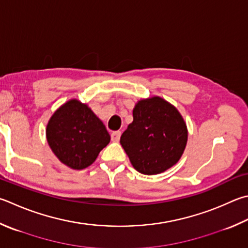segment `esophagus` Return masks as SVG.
<instances>
[{
	"instance_id": "obj_1",
	"label": "esophagus",
	"mask_w": 248,
	"mask_h": 248,
	"mask_svg": "<svg viewBox=\"0 0 248 248\" xmlns=\"http://www.w3.org/2000/svg\"><path fill=\"white\" fill-rule=\"evenodd\" d=\"M110 137H111V141H112V142H118L119 140H120V137H121V132H120V131H114V132H111Z\"/></svg>"
}]
</instances>
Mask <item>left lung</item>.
I'll use <instances>...</instances> for the list:
<instances>
[{
    "label": "left lung",
    "mask_w": 248,
    "mask_h": 248,
    "mask_svg": "<svg viewBox=\"0 0 248 248\" xmlns=\"http://www.w3.org/2000/svg\"><path fill=\"white\" fill-rule=\"evenodd\" d=\"M187 141L186 124L174 106L161 97L139 101L133 121L120 144L140 173L164 172L178 163Z\"/></svg>",
    "instance_id": "left-lung-1"
}]
</instances>
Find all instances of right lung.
Segmentation results:
<instances>
[{
  "label": "right lung",
  "instance_id": "obj_1",
  "mask_svg": "<svg viewBox=\"0 0 248 248\" xmlns=\"http://www.w3.org/2000/svg\"><path fill=\"white\" fill-rule=\"evenodd\" d=\"M46 138L57 158L77 170L94 163L110 141L102 121L77 100L67 102L54 112L47 124Z\"/></svg>",
  "mask_w": 248,
  "mask_h": 248
}]
</instances>
